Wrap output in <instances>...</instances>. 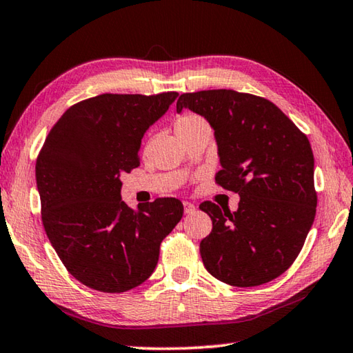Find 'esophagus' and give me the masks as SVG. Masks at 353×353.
Segmentation results:
<instances>
[{
  "instance_id": "obj_1",
  "label": "esophagus",
  "mask_w": 353,
  "mask_h": 353,
  "mask_svg": "<svg viewBox=\"0 0 353 353\" xmlns=\"http://www.w3.org/2000/svg\"><path fill=\"white\" fill-rule=\"evenodd\" d=\"M196 210V207L191 204V202H183V212L187 214H191Z\"/></svg>"
}]
</instances>
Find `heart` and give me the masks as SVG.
I'll return each mask as SVG.
<instances>
[{
    "label": "heart",
    "mask_w": 353,
    "mask_h": 353,
    "mask_svg": "<svg viewBox=\"0 0 353 353\" xmlns=\"http://www.w3.org/2000/svg\"><path fill=\"white\" fill-rule=\"evenodd\" d=\"M201 128H208L207 121L202 117L196 115V113H183V115L176 119V132L177 135H185L198 130Z\"/></svg>",
    "instance_id": "b5f03b06"
}]
</instances>
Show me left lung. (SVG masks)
<instances>
[{"label": "left lung", "instance_id": "1", "mask_svg": "<svg viewBox=\"0 0 353 353\" xmlns=\"http://www.w3.org/2000/svg\"><path fill=\"white\" fill-rule=\"evenodd\" d=\"M176 109L210 123L221 163L214 181L240 194L236 212L210 201L199 205L213 223L199 246L205 270L240 288L271 282L297 259L314 221L318 196L307 135L276 104L249 93H183Z\"/></svg>", "mask_w": 353, "mask_h": 353}]
</instances>
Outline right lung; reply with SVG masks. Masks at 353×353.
I'll return each instance as SVG.
<instances>
[{
    "label": "right lung",
    "instance_id": "right-lung-1",
    "mask_svg": "<svg viewBox=\"0 0 353 353\" xmlns=\"http://www.w3.org/2000/svg\"><path fill=\"white\" fill-rule=\"evenodd\" d=\"M179 93L112 94L81 101L59 118L35 165L41 221L76 280L124 292L154 272L160 243L183 214L176 198L121 201L123 172L140 165L141 139Z\"/></svg>",
    "mask_w": 353,
    "mask_h": 353
}]
</instances>
